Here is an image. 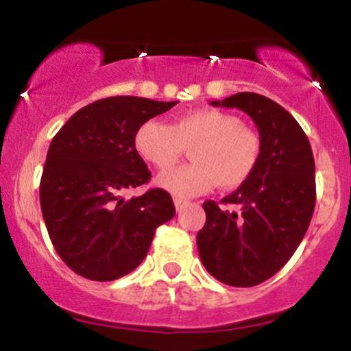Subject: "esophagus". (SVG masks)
Listing matches in <instances>:
<instances>
[{"label": "esophagus", "instance_id": "obj_1", "mask_svg": "<svg viewBox=\"0 0 351 351\" xmlns=\"http://www.w3.org/2000/svg\"><path fill=\"white\" fill-rule=\"evenodd\" d=\"M184 206H188V201H184V199H180V198H175V208H176V211H181V209H183Z\"/></svg>", "mask_w": 351, "mask_h": 351}]
</instances>
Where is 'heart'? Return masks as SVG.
I'll return each instance as SVG.
<instances>
[{
  "label": "heart",
  "mask_w": 351,
  "mask_h": 351,
  "mask_svg": "<svg viewBox=\"0 0 351 351\" xmlns=\"http://www.w3.org/2000/svg\"><path fill=\"white\" fill-rule=\"evenodd\" d=\"M135 150L156 170H167L184 147H192L193 164L158 175L156 184L180 199L204 195L219 184L234 189L256 171L261 138L239 117L216 108L176 115L170 125L147 120L136 128Z\"/></svg>",
  "instance_id": "obj_1"
}]
</instances>
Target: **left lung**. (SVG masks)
I'll return each mask as SVG.
<instances>
[{"label": "left lung", "mask_w": 351, "mask_h": 351, "mask_svg": "<svg viewBox=\"0 0 351 351\" xmlns=\"http://www.w3.org/2000/svg\"><path fill=\"white\" fill-rule=\"evenodd\" d=\"M215 107L239 108L256 123L261 160L234 193L203 204L206 223L196 236L206 271L232 287L271 279L299 247L315 208V162L307 135L274 100L239 92ZM232 206L234 210L227 206Z\"/></svg>", "instance_id": "8db88e82"}]
</instances>
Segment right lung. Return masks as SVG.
Listing matches in <instances>:
<instances>
[{
  "label": "right lung",
  "mask_w": 351,
  "mask_h": 351,
  "mask_svg": "<svg viewBox=\"0 0 351 351\" xmlns=\"http://www.w3.org/2000/svg\"><path fill=\"white\" fill-rule=\"evenodd\" d=\"M178 102L119 95L75 112L56 134L39 198L60 259L90 280H115L147 256L160 224L175 216L170 193L155 188L123 199L152 173L135 150L136 128Z\"/></svg>",
  "instance_id": "right-lung-1"
}]
</instances>
